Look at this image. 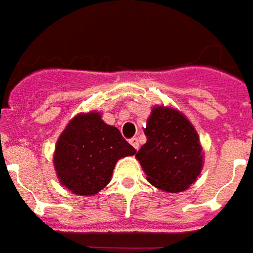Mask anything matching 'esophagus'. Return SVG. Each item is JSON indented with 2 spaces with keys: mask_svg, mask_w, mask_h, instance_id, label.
Listing matches in <instances>:
<instances>
[{
  "mask_svg": "<svg viewBox=\"0 0 253 253\" xmlns=\"http://www.w3.org/2000/svg\"><path fill=\"white\" fill-rule=\"evenodd\" d=\"M129 142H130V145H132L136 150H138L139 145H138V138H137V137H133V138L129 139Z\"/></svg>",
  "mask_w": 253,
  "mask_h": 253,
  "instance_id": "34e87169",
  "label": "esophagus"
}]
</instances>
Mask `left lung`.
<instances>
[{
    "label": "left lung",
    "instance_id": "1",
    "mask_svg": "<svg viewBox=\"0 0 253 253\" xmlns=\"http://www.w3.org/2000/svg\"><path fill=\"white\" fill-rule=\"evenodd\" d=\"M143 132L147 141L136 158L151 185L177 193L195 183L204 166L203 147L195 126L180 111L155 106Z\"/></svg>",
    "mask_w": 253,
    "mask_h": 253
}]
</instances>
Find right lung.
<instances>
[{
  "instance_id": "add662e5",
  "label": "right lung",
  "mask_w": 253,
  "mask_h": 253,
  "mask_svg": "<svg viewBox=\"0 0 253 253\" xmlns=\"http://www.w3.org/2000/svg\"><path fill=\"white\" fill-rule=\"evenodd\" d=\"M136 154L120 130L92 111L74 116L58 137L53 165L60 183L74 195L92 196L111 181L119 159Z\"/></svg>"
}]
</instances>
